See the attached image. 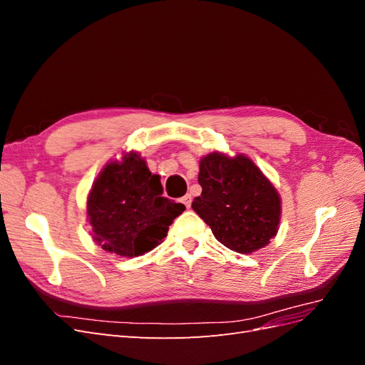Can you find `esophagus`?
Masks as SVG:
<instances>
[{
    "label": "esophagus",
    "mask_w": 365,
    "mask_h": 365,
    "mask_svg": "<svg viewBox=\"0 0 365 365\" xmlns=\"http://www.w3.org/2000/svg\"><path fill=\"white\" fill-rule=\"evenodd\" d=\"M180 202L184 204L185 208H190V205H192V196L190 195H184L181 200H180Z\"/></svg>",
    "instance_id": "obj_1"
}]
</instances>
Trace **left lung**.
<instances>
[{"label":"left lung","instance_id":"8db88e82","mask_svg":"<svg viewBox=\"0 0 365 365\" xmlns=\"http://www.w3.org/2000/svg\"><path fill=\"white\" fill-rule=\"evenodd\" d=\"M202 187L192 208L227 248L250 254L277 233L280 197L250 158H228L213 152L200 163Z\"/></svg>","mask_w":365,"mask_h":365}]
</instances>
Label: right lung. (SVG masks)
I'll use <instances>...</instances> for the list:
<instances>
[{"instance_id": "1", "label": "right lung", "mask_w": 365, "mask_h": 365, "mask_svg": "<svg viewBox=\"0 0 365 365\" xmlns=\"http://www.w3.org/2000/svg\"><path fill=\"white\" fill-rule=\"evenodd\" d=\"M185 210L163 196L158 175L130 152L121 163H109L88 196L86 213L94 239L103 250L123 257L155 248L169 225Z\"/></svg>"}]
</instances>
